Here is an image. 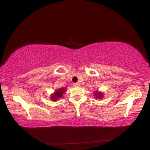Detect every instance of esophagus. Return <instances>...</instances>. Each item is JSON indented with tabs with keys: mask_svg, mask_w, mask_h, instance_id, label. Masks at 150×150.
Segmentation results:
<instances>
[{
	"mask_svg": "<svg viewBox=\"0 0 150 150\" xmlns=\"http://www.w3.org/2000/svg\"><path fill=\"white\" fill-rule=\"evenodd\" d=\"M73 86H74V87H78V86H80V84L79 83H76L73 84Z\"/></svg>",
	"mask_w": 150,
	"mask_h": 150,
	"instance_id": "34e87169",
	"label": "esophagus"
}]
</instances>
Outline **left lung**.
<instances>
[{
    "label": "left lung",
    "mask_w": 150,
    "mask_h": 150,
    "mask_svg": "<svg viewBox=\"0 0 150 150\" xmlns=\"http://www.w3.org/2000/svg\"><path fill=\"white\" fill-rule=\"evenodd\" d=\"M94 96H96V98H100L101 99L103 98V93H101V92H98V91H96L94 93Z\"/></svg>",
    "instance_id": "left-lung-1"
}]
</instances>
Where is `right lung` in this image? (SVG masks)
<instances>
[{"label":"right lung","instance_id":"add662e5","mask_svg":"<svg viewBox=\"0 0 150 150\" xmlns=\"http://www.w3.org/2000/svg\"><path fill=\"white\" fill-rule=\"evenodd\" d=\"M65 88H61L59 89H57L56 91H55L52 96H51V99H52L53 101H56L57 98H61V97H62V94L64 93H65L66 91Z\"/></svg>","mask_w":150,"mask_h":150}]
</instances>
